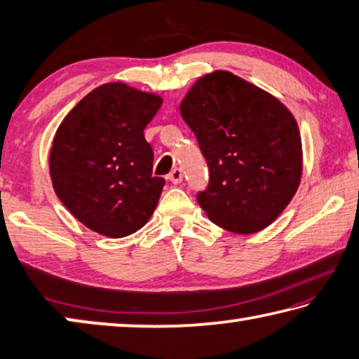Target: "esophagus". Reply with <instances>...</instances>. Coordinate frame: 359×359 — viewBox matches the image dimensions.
<instances>
[{
    "mask_svg": "<svg viewBox=\"0 0 359 359\" xmlns=\"http://www.w3.org/2000/svg\"><path fill=\"white\" fill-rule=\"evenodd\" d=\"M168 179L172 182V184H180L182 182V179H184V175H182V171L179 168H175V169H172L171 172H169V175H168Z\"/></svg>",
    "mask_w": 359,
    "mask_h": 359,
    "instance_id": "1",
    "label": "esophagus"
}]
</instances>
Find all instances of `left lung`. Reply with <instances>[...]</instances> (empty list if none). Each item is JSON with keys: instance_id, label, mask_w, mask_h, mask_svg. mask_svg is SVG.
<instances>
[{"instance_id": "obj_1", "label": "left lung", "mask_w": 359, "mask_h": 359, "mask_svg": "<svg viewBox=\"0 0 359 359\" xmlns=\"http://www.w3.org/2000/svg\"><path fill=\"white\" fill-rule=\"evenodd\" d=\"M180 115L209 166L198 203L209 220L231 233L264 229L299 187L302 144L287 106L229 71L198 79Z\"/></svg>"}]
</instances>
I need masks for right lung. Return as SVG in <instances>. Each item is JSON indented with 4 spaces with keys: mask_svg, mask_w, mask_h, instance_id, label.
<instances>
[{
    "mask_svg": "<svg viewBox=\"0 0 359 359\" xmlns=\"http://www.w3.org/2000/svg\"><path fill=\"white\" fill-rule=\"evenodd\" d=\"M161 102V96L126 83H104L58 126L48 158L53 190L95 233L125 238L156 209L165 179L151 175L154 150L144 128Z\"/></svg>",
    "mask_w": 359,
    "mask_h": 359,
    "instance_id": "right-lung-1",
    "label": "right lung"
}]
</instances>
